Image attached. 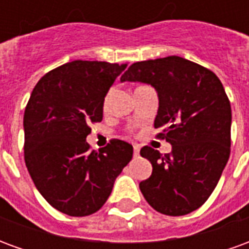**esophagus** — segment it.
Returning <instances> with one entry per match:
<instances>
[{"label":"esophagus","mask_w":249,"mask_h":249,"mask_svg":"<svg viewBox=\"0 0 249 249\" xmlns=\"http://www.w3.org/2000/svg\"><path fill=\"white\" fill-rule=\"evenodd\" d=\"M133 155H135V156H139V155H140V145H137V144L133 145Z\"/></svg>","instance_id":"esophagus-1"}]
</instances>
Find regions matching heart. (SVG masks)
Masks as SVG:
<instances>
[{
	"label": "heart",
	"mask_w": 249,
	"mask_h": 249,
	"mask_svg": "<svg viewBox=\"0 0 249 249\" xmlns=\"http://www.w3.org/2000/svg\"><path fill=\"white\" fill-rule=\"evenodd\" d=\"M109 94H110V93H108V94H107V96H105V100H104V105H107V104H108Z\"/></svg>",
	"instance_id": "heart-1"
}]
</instances>
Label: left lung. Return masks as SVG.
I'll use <instances>...</instances> for the list:
<instances>
[{
	"label": "left lung",
	"mask_w": 249,
	"mask_h": 249,
	"mask_svg": "<svg viewBox=\"0 0 249 249\" xmlns=\"http://www.w3.org/2000/svg\"><path fill=\"white\" fill-rule=\"evenodd\" d=\"M121 81L151 84L159 94L155 128L172 144L160 155L142 146L151 161L149 178L140 183L144 197L160 213L183 216L203 205L213 192L231 153V104L213 71L183 57L135 62Z\"/></svg>",
	"instance_id": "8db88e82"
}]
</instances>
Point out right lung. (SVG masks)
I'll list each match as a JSON object with an SVG mask.
<instances>
[{
	"label": "right lung",
	"instance_id": "add662e5",
	"mask_svg": "<svg viewBox=\"0 0 249 249\" xmlns=\"http://www.w3.org/2000/svg\"><path fill=\"white\" fill-rule=\"evenodd\" d=\"M126 64L68 62L41 77L24 114V157L38 192L53 208L88 216L103 207L133 146L112 139L90 151V123L103 120L104 97Z\"/></svg>",
	"mask_w": 249,
	"mask_h": 249
}]
</instances>
